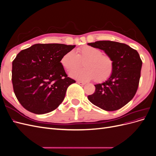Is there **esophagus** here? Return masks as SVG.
I'll return each mask as SVG.
<instances>
[{
	"label": "esophagus",
	"instance_id": "1",
	"mask_svg": "<svg viewBox=\"0 0 156 156\" xmlns=\"http://www.w3.org/2000/svg\"><path fill=\"white\" fill-rule=\"evenodd\" d=\"M79 84H80V85H84V84H85L86 83H84V82H82V81H77V82Z\"/></svg>",
	"mask_w": 156,
	"mask_h": 156
}]
</instances>
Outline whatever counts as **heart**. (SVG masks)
<instances>
[{"label":"heart","mask_w":156,"mask_h":156,"mask_svg":"<svg viewBox=\"0 0 156 156\" xmlns=\"http://www.w3.org/2000/svg\"><path fill=\"white\" fill-rule=\"evenodd\" d=\"M84 68L71 73V77L82 81L94 79L97 83H102L109 79L112 74L114 64L109 56L102 54L100 49L92 46L84 45L77 50L69 51L61 58L60 63L68 72L78 69L84 62Z\"/></svg>","instance_id":"obj_1"}]
</instances>
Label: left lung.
I'll return each mask as SVG.
<instances>
[{
	"label": "left lung",
	"mask_w": 156,
	"mask_h": 156,
	"mask_svg": "<svg viewBox=\"0 0 156 156\" xmlns=\"http://www.w3.org/2000/svg\"><path fill=\"white\" fill-rule=\"evenodd\" d=\"M88 45L103 50L114 64L110 78L94 85L95 92L88 96V100L105 111L119 109L133 99L137 90L143 64L138 52L125 44L108 40Z\"/></svg>",
	"instance_id": "obj_1"
}]
</instances>
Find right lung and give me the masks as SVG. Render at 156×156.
I'll use <instances>...</instances> for the list:
<instances>
[{"instance_id":"add662e5","label":"right lung","mask_w":156,"mask_h":156,"mask_svg":"<svg viewBox=\"0 0 156 156\" xmlns=\"http://www.w3.org/2000/svg\"><path fill=\"white\" fill-rule=\"evenodd\" d=\"M75 45L37 44L22 50L12 62L15 95L25 109L35 114L54 111L75 81L68 77L61 58Z\"/></svg>"}]
</instances>
